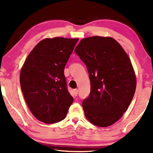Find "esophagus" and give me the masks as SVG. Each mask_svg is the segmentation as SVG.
<instances>
[{
	"mask_svg": "<svg viewBox=\"0 0 153 153\" xmlns=\"http://www.w3.org/2000/svg\"><path fill=\"white\" fill-rule=\"evenodd\" d=\"M74 93L75 96H77V94H78V90H77V89H74Z\"/></svg>",
	"mask_w": 153,
	"mask_h": 153,
	"instance_id": "esophagus-1",
	"label": "esophagus"
}]
</instances>
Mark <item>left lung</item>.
Returning a JSON list of instances; mask_svg holds the SVG:
<instances>
[{
    "label": "left lung",
    "mask_w": 153,
    "mask_h": 153,
    "mask_svg": "<svg viewBox=\"0 0 153 153\" xmlns=\"http://www.w3.org/2000/svg\"><path fill=\"white\" fill-rule=\"evenodd\" d=\"M75 53L86 65L90 79L91 92L82 103L85 117L99 127L114 124L135 94L136 78L130 59L111 37L83 39Z\"/></svg>",
    "instance_id": "left-lung-1"
}]
</instances>
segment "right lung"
Wrapping results in <instances>:
<instances>
[{"label":"right lung","instance_id":"add662e5","mask_svg":"<svg viewBox=\"0 0 153 153\" xmlns=\"http://www.w3.org/2000/svg\"><path fill=\"white\" fill-rule=\"evenodd\" d=\"M78 40L45 39L25 61L19 77L22 91L31 113L41 122H60L74 101L64 70Z\"/></svg>","mask_w":153,"mask_h":153}]
</instances>
